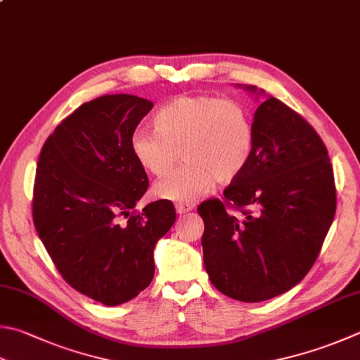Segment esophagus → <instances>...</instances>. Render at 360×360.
Here are the masks:
<instances>
[{"instance_id":"esophagus-1","label":"esophagus","mask_w":360,"mask_h":360,"mask_svg":"<svg viewBox=\"0 0 360 360\" xmlns=\"http://www.w3.org/2000/svg\"><path fill=\"white\" fill-rule=\"evenodd\" d=\"M193 208H194L193 203H177V205H175V210H177V213H179L180 216L189 213Z\"/></svg>"}]
</instances>
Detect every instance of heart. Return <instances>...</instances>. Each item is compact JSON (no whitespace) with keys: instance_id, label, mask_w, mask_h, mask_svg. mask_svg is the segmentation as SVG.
Returning <instances> with one entry per match:
<instances>
[{"instance_id":"b5f03b06","label":"heart","mask_w":360,"mask_h":360,"mask_svg":"<svg viewBox=\"0 0 360 360\" xmlns=\"http://www.w3.org/2000/svg\"><path fill=\"white\" fill-rule=\"evenodd\" d=\"M155 130L138 128L130 148L138 165L157 177L166 175L181 157L185 165L155 186L158 198L193 202L214 181L240 177L254 152L255 131L241 101L213 96H180L161 106Z\"/></svg>"}]
</instances>
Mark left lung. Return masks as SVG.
I'll return each instance as SVG.
<instances>
[{"label": "left lung", "mask_w": 360, "mask_h": 360, "mask_svg": "<svg viewBox=\"0 0 360 360\" xmlns=\"http://www.w3.org/2000/svg\"><path fill=\"white\" fill-rule=\"evenodd\" d=\"M236 87L260 101L254 152L224 200L198 208L205 224L203 264L221 293L260 302L293 288L315 263L334 221L335 183L311 125L263 89Z\"/></svg>", "instance_id": "1"}]
</instances>
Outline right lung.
<instances>
[{
  "instance_id": "obj_1",
  "label": "right lung",
  "mask_w": 360,
  "mask_h": 360,
  "mask_svg": "<svg viewBox=\"0 0 360 360\" xmlns=\"http://www.w3.org/2000/svg\"><path fill=\"white\" fill-rule=\"evenodd\" d=\"M153 103L130 94L81 105L40 152L32 219L60 276L105 306L136 297L153 279V249L175 222L172 202L134 213L148 188L130 138Z\"/></svg>"
}]
</instances>
